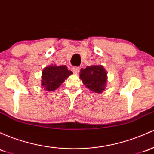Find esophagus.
Listing matches in <instances>:
<instances>
[{"instance_id":"esophagus-1","label":"esophagus","mask_w":154,"mask_h":154,"mask_svg":"<svg viewBox=\"0 0 154 154\" xmlns=\"http://www.w3.org/2000/svg\"><path fill=\"white\" fill-rule=\"evenodd\" d=\"M72 72H74V74H78L79 72H80V68L79 67H74V68H72Z\"/></svg>"}]
</instances>
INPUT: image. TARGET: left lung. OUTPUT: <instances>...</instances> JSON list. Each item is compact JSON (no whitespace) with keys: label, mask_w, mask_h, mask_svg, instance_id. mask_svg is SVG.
<instances>
[{"label":"left lung","mask_w":154,"mask_h":154,"mask_svg":"<svg viewBox=\"0 0 154 154\" xmlns=\"http://www.w3.org/2000/svg\"><path fill=\"white\" fill-rule=\"evenodd\" d=\"M80 78L89 90L101 94L106 88L107 73L102 65L88 66L85 69H80Z\"/></svg>","instance_id":"1"}]
</instances>
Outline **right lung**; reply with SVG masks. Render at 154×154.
I'll use <instances>...</instances> for the list:
<instances>
[{"label": "right lung", "instance_id": "right-lung-1", "mask_svg": "<svg viewBox=\"0 0 154 154\" xmlns=\"http://www.w3.org/2000/svg\"><path fill=\"white\" fill-rule=\"evenodd\" d=\"M72 74L66 66H57L55 64L48 66L42 71L41 81L42 88L47 91L56 90Z\"/></svg>", "mask_w": 154, "mask_h": 154}]
</instances>
